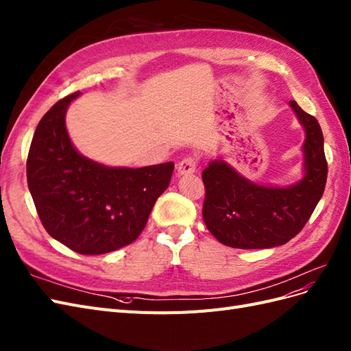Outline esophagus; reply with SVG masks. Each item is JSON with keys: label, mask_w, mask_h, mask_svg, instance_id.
<instances>
[{"label": "esophagus", "mask_w": 351, "mask_h": 351, "mask_svg": "<svg viewBox=\"0 0 351 351\" xmlns=\"http://www.w3.org/2000/svg\"><path fill=\"white\" fill-rule=\"evenodd\" d=\"M198 166V159L194 156H188L185 159L179 163L178 166V172L179 175H191L197 171Z\"/></svg>", "instance_id": "34e87169"}]
</instances>
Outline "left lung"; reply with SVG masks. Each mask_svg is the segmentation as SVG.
<instances>
[{
	"instance_id": "8db88e82",
	"label": "left lung",
	"mask_w": 351,
	"mask_h": 351,
	"mask_svg": "<svg viewBox=\"0 0 351 351\" xmlns=\"http://www.w3.org/2000/svg\"><path fill=\"white\" fill-rule=\"evenodd\" d=\"M306 131L304 178L289 188L261 186L242 178L223 160L202 172L206 188L202 219L223 245L265 250L287 243L308 223L326 184L328 163L318 121L295 100L289 101Z\"/></svg>"
}]
</instances>
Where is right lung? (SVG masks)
<instances>
[{"label": "right lung", "mask_w": 351, "mask_h": 351, "mask_svg": "<svg viewBox=\"0 0 351 351\" xmlns=\"http://www.w3.org/2000/svg\"><path fill=\"white\" fill-rule=\"evenodd\" d=\"M71 93L43 115L29 149L27 185L38 216L53 239L82 255L132 243L144 230L175 165L106 167L74 149L65 130Z\"/></svg>", "instance_id": "1"}]
</instances>
